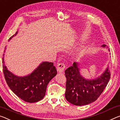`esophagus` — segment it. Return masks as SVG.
<instances>
[{
    "mask_svg": "<svg viewBox=\"0 0 120 120\" xmlns=\"http://www.w3.org/2000/svg\"><path fill=\"white\" fill-rule=\"evenodd\" d=\"M64 68H65V65L63 63L59 64L57 66V70L59 73H62L64 71Z\"/></svg>",
    "mask_w": 120,
    "mask_h": 120,
    "instance_id": "1",
    "label": "esophagus"
}]
</instances>
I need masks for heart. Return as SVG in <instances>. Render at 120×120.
<instances>
[{"label":"heart","mask_w":120,"mask_h":120,"mask_svg":"<svg viewBox=\"0 0 120 120\" xmlns=\"http://www.w3.org/2000/svg\"><path fill=\"white\" fill-rule=\"evenodd\" d=\"M84 47L83 46H82L80 47V49H79V52H82V51H83V50H84Z\"/></svg>","instance_id":"b5f03b06"}]
</instances>
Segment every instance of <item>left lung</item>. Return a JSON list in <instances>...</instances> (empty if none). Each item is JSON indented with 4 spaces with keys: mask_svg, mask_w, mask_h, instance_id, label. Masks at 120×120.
I'll list each match as a JSON object with an SVG mask.
<instances>
[{
    "mask_svg": "<svg viewBox=\"0 0 120 120\" xmlns=\"http://www.w3.org/2000/svg\"><path fill=\"white\" fill-rule=\"evenodd\" d=\"M101 47L108 48L105 44ZM79 64L74 62L73 66L65 70L67 79L65 98L74 105L83 106L92 103L99 98L109 81L111 73L108 67L99 77L85 79L81 74Z\"/></svg>",
    "mask_w": 120,
    "mask_h": 120,
    "instance_id": "1",
    "label": "left lung"
}]
</instances>
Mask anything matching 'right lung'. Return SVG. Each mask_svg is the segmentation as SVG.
I'll return each instance as SVG.
<instances>
[{
	"label": "right lung",
	"instance_id": "right-lung-1",
	"mask_svg": "<svg viewBox=\"0 0 120 120\" xmlns=\"http://www.w3.org/2000/svg\"><path fill=\"white\" fill-rule=\"evenodd\" d=\"M17 34L18 31L9 41ZM3 68L5 80L11 90L22 100L31 103L43 99L46 93L47 84L57 74L53 63L46 61L41 62L29 75L18 76L7 69L5 64L4 56L3 57Z\"/></svg>",
	"mask_w": 120,
	"mask_h": 120
}]
</instances>
